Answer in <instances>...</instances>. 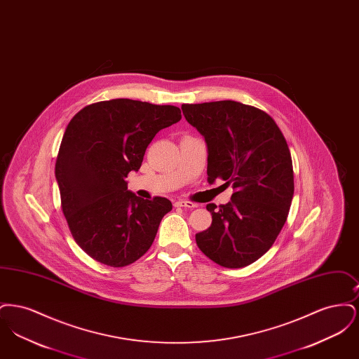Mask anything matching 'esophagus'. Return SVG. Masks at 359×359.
<instances>
[{"instance_id": "34e87169", "label": "esophagus", "mask_w": 359, "mask_h": 359, "mask_svg": "<svg viewBox=\"0 0 359 359\" xmlns=\"http://www.w3.org/2000/svg\"><path fill=\"white\" fill-rule=\"evenodd\" d=\"M176 207H186V208H195L196 205L194 202H188V201H177L175 202Z\"/></svg>"}]
</instances>
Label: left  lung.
<instances>
[{"instance_id":"obj_1","label":"left lung","mask_w":359,"mask_h":359,"mask_svg":"<svg viewBox=\"0 0 359 359\" xmlns=\"http://www.w3.org/2000/svg\"><path fill=\"white\" fill-rule=\"evenodd\" d=\"M188 123L205 137L207 180L233 186L231 201L210 203L211 226L195 236L205 256L224 268H243L273 245L290 212L293 168L273 118L236 101L182 104Z\"/></svg>"}]
</instances>
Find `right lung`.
<instances>
[{
  "label": "right lung",
  "instance_id": "add662e5",
  "mask_svg": "<svg viewBox=\"0 0 359 359\" xmlns=\"http://www.w3.org/2000/svg\"><path fill=\"white\" fill-rule=\"evenodd\" d=\"M182 118L171 104L111 100L83 107L69 121L55 164L62 210L75 242L95 261L121 268L144 256L172 210L128 189L154 137Z\"/></svg>",
  "mask_w": 359,
  "mask_h": 359
}]
</instances>
